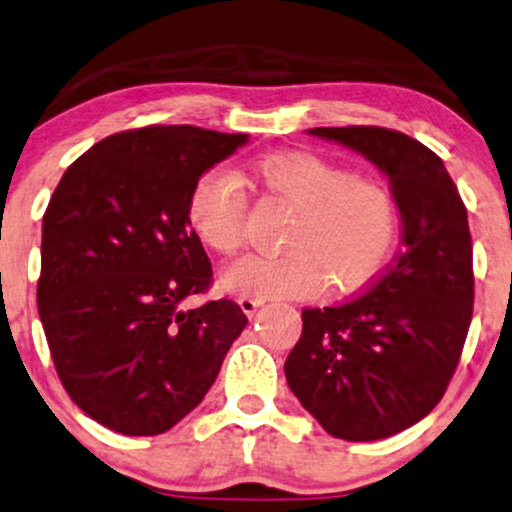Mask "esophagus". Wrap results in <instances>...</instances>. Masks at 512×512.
Here are the masks:
<instances>
[{
  "label": "esophagus",
  "instance_id": "1",
  "mask_svg": "<svg viewBox=\"0 0 512 512\" xmlns=\"http://www.w3.org/2000/svg\"><path fill=\"white\" fill-rule=\"evenodd\" d=\"M238 304H241V309H243V312H245V314H248V316H252V314H255V312H257V309H260V307H262V304H264V300H262V297H252V295H241V297H238Z\"/></svg>",
  "mask_w": 512,
  "mask_h": 512
}]
</instances>
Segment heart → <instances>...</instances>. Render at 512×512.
<instances>
[{
  "label": "heart",
  "instance_id": "b5f03b06",
  "mask_svg": "<svg viewBox=\"0 0 512 512\" xmlns=\"http://www.w3.org/2000/svg\"><path fill=\"white\" fill-rule=\"evenodd\" d=\"M248 177L297 210L276 257L250 255L224 269L226 290L252 297H316L368 286L390 262L399 241V208L390 186L314 153L281 151L252 160ZM248 198L226 170L203 172L193 184L186 217L193 234L217 255L245 243Z\"/></svg>",
  "mask_w": 512,
  "mask_h": 512
}]
</instances>
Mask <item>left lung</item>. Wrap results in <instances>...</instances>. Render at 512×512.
I'll use <instances>...</instances> for the list:
<instances>
[{"label": "left lung", "mask_w": 512, "mask_h": 512, "mask_svg": "<svg viewBox=\"0 0 512 512\" xmlns=\"http://www.w3.org/2000/svg\"><path fill=\"white\" fill-rule=\"evenodd\" d=\"M380 167L401 215L390 267L364 295L302 309L286 380L328 435L373 442L411 428L439 404L472 319V238L454 179L409 134L373 125L314 127Z\"/></svg>", "instance_id": "left-lung-1"}]
</instances>
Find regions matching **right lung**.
I'll return each instance as SVG.
<instances>
[{
	"instance_id": "right-lung-1",
	"label": "right lung",
	"mask_w": 512,
	"mask_h": 512,
	"mask_svg": "<svg viewBox=\"0 0 512 512\" xmlns=\"http://www.w3.org/2000/svg\"><path fill=\"white\" fill-rule=\"evenodd\" d=\"M248 141L193 125L106 137L58 181L42 219L37 309L58 380L115 432H167L203 401L248 323L208 293L212 264L186 208L196 179Z\"/></svg>"
}]
</instances>
